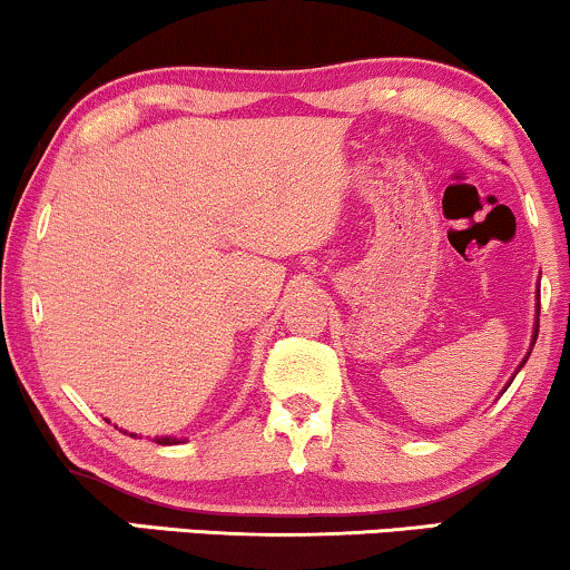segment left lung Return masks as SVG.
Here are the masks:
<instances>
[{
	"label": "left lung",
	"mask_w": 570,
	"mask_h": 570,
	"mask_svg": "<svg viewBox=\"0 0 570 570\" xmlns=\"http://www.w3.org/2000/svg\"><path fill=\"white\" fill-rule=\"evenodd\" d=\"M537 334H539V332H537ZM537 334H533V342H537ZM523 363H525V361H523Z\"/></svg>",
	"instance_id": "1"
}]
</instances>
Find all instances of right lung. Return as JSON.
I'll return each mask as SVG.
<instances>
[{
	"label": "right lung",
	"instance_id": "add662e5",
	"mask_svg": "<svg viewBox=\"0 0 570 570\" xmlns=\"http://www.w3.org/2000/svg\"><path fill=\"white\" fill-rule=\"evenodd\" d=\"M156 443H161V445H169V443H180V441H177V438H156Z\"/></svg>",
	"mask_w": 570,
	"mask_h": 570
}]
</instances>
